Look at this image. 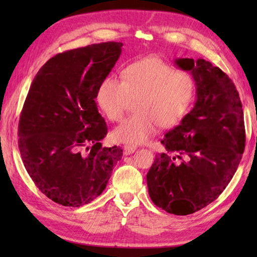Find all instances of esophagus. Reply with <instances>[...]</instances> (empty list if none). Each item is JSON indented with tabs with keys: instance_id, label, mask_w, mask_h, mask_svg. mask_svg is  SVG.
<instances>
[{
	"instance_id": "esophagus-1",
	"label": "esophagus",
	"mask_w": 257,
	"mask_h": 257,
	"mask_svg": "<svg viewBox=\"0 0 257 257\" xmlns=\"http://www.w3.org/2000/svg\"><path fill=\"white\" fill-rule=\"evenodd\" d=\"M135 151H136V146H134V145H125V146L123 147V153H124V155L133 154Z\"/></svg>"
}]
</instances>
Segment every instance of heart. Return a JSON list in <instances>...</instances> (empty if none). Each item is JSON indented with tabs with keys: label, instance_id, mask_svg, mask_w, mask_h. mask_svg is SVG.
I'll list each match as a JSON object with an SVG mask.
<instances>
[{
	"label": "heart",
	"instance_id": "obj_1",
	"mask_svg": "<svg viewBox=\"0 0 257 257\" xmlns=\"http://www.w3.org/2000/svg\"><path fill=\"white\" fill-rule=\"evenodd\" d=\"M195 82L184 70H175L158 58L134 62L122 71V80L107 77L99 84L96 101L104 115L116 122L135 101L137 113L113 130L116 142L139 145L184 119L193 102Z\"/></svg>",
	"mask_w": 257,
	"mask_h": 257
}]
</instances>
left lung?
I'll list each match as a JSON object with an SVG mask.
<instances>
[{"label": "left lung", "mask_w": 257, "mask_h": 257, "mask_svg": "<svg viewBox=\"0 0 257 257\" xmlns=\"http://www.w3.org/2000/svg\"><path fill=\"white\" fill-rule=\"evenodd\" d=\"M175 63L190 72L196 102L180 124L165 134L161 143L168 153L155 155L146 179L156 206L187 215L207 206L225 189L240 163L246 137L232 80L204 59H177ZM172 153L176 156L171 158Z\"/></svg>", "instance_id": "obj_1"}]
</instances>
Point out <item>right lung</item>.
Returning a JSON list of instances; mask_svg holds the SVG:
<instances>
[{
    "label": "right lung",
    "instance_id": "obj_1",
    "mask_svg": "<svg viewBox=\"0 0 257 257\" xmlns=\"http://www.w3.org/2000/svg\"><path fill=\"white\" fill-rule=\"evenodd\" d=\"M121 47L106 42L56 54L29 88L18 127L21 158L35 185L63 206L98 197L122 158L120 147L101 144L107 125L95 102Z\"/></svg>",
    "mask_w": 257,
    "mask_h": 257
}]
</instances>
